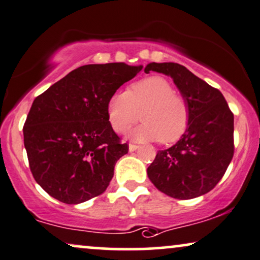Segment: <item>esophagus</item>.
<instances>
[{"label": "esophagus", "instance_id": "1", "mask_svg": "<svg viewBox=\"0 0 260 260\" xmlns=\"http://www.w3.org/2000/svg\"><path fill=\"white\" fill-rule=\"evenodd\" d=\"M139 148V146L135 145V143H129V150L130 152H134V150H136Z\"/></svg>", "mask_w": 260, "mask_h": 260}]
</instances>
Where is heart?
<instances>
[{
    "label": "heart",
    "mask_w": 260,
    "mask_h": 260,
    "mask_svg": "<svg viewBox=\"0 0 260 260\" xmlns=\"http://www.w3.org/2000/svg\"><path fill=\"white\" fill-rule=\"evenodd\" d=\"M174 91L165 78L153 76L135 82L126 91L115 92L107 104L112 129L118 134L126 133L141 113L143 123L131 133L133 139L162 143L181 139L188 127L190 110L184 96Z\"/></svg>",
    "instance_id": "1"
}]
</instances>
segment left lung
<instances>
[{
  "instance_id": "1",
  "label": "left lung",
  "mask_w": 260,
  "mask_h": 260,
  "mask_svg": "<svg viewBox=\"0 0 260 260\" xmlns=\"http://www.w3.org/2000/svg\"><path fill=\"white\" fill-rule=\"evenodd\" d=\"M174 79L190 117L176 145L159 150L147 169L152 183L169 197L188 200L208 193L222 179L234 155V114L222 92L175 62H150L145 72Z\"/></svg>"
}]
</instances>
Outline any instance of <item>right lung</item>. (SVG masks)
<instances>
[{"label": "right lung", "instance_id": "right-lung-1", "mask_svg": "<svg viewBox=\"0 0 260 260\" xmlns=\"http://www.w3.org/2000/svg\"><path fill=\"white\" fill-rule=\"evenodd\" d=\"M141 70L124 62L84 65L35 99L24 145L35 181L50 197L76 205L110 185L129 146L112 129L107 104Z\"/></svg>", "mask_w": 260, "mask_h": 260}]
</instances>
